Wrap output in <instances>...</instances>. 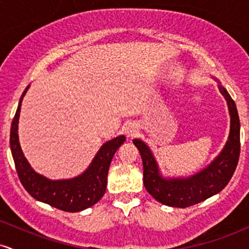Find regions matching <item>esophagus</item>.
I'll use <instances>...</instances> for the list:
<instances>
[{"label": "esophagus", "instance_id": "esophagus-1", "mask_svg": "<svg viewBox=\"0 0 249 249\" xmlns=\"http://www.w3.org/2000/svg\"><path fill=\"white\" fill-rule=\"evenodd\" d=\"M138 132V127H137L136 124H132V123H130V124L126 125L125 126V133H126V136L128 138H132Z\"/></svg>", "mask_w": 249, "mask_h": 249}]
</instances>
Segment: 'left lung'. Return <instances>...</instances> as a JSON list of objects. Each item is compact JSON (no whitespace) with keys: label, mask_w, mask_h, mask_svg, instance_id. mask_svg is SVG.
<instances>
[{"label":"left lung","mask_w":249,"mask_h":249,"mask_svg":"<svg viewBox=\"0 0 249 249\" xmlns=\"http://www.w3.org/2000/svg\"><path fill=\"white\" fill-rule=\"evenodd\" d=\"M219 89L230 108V137L220 156L204 171L187 179L166 180L161 178L150 148L139 139L133 141L142 156L144 186L157 201L179 208L193 206L224 190L235 172L240 156L239 115L235 103L227 90L222 87Z\"/></svg>","instance_id":"8db88e82"}]
</instances>
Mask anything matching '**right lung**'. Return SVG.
<instances>
[{"instance_id":"right-lung-1","label":"right lung","mask_w":249,"mask_h":249,"mask_svg":"<svg viewBox=\"0 0 249 249\" xmlns=\"http://www.w3.org/2000/svg\"><path fill=\"white\" fill-rule=\"evenodd\" d=\"M28 85L19 99L15 117L10 128V148L15 162L19 181L33 198L65 212H79L98 202L107 190V172L116 151L125 142L119 136L105 142L91 162L90 167L82 176L70 180H49L37 174L24 158L17 134L22 99L27 92Z\"/></svg>"}]
</instances>
